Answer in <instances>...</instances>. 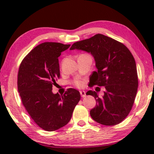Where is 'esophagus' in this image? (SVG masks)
Here are the masks:
<instances>
[{
	"label": "esophagus",
	"mask_w": 154,
	"mask_h": 154,
	"mask_svg": "<svg viewBox=\"0 0 154 154\" xmlns=\"http://www.w3.org/2000/svg\"><path fill=\"white\" fill-rule=\"evenodd\" d=\"M80 94H81L82 97H86V93L84 90H81V91H80Z\"/></svg>",
	"instance_id": "esophagus-1"
}]
</instances>
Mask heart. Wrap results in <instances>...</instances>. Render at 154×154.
<instances>
[{
	"label": "heart",
	"mask_w": 154,
	"mask_h": 154,
	"mask_svg": "<svg viewBox=\"0 0 154 154\" xmlns=\"http://www.w3.org/2000/svg\"><path fill=\"white\" fill-rule=\"evenodd\" d=\"M75 84L78 86V87H81V86H82V85H83V83H82L81 81H78L75 82Z\"/></svg>",
	"instance_id": "1"
}]
</instances>
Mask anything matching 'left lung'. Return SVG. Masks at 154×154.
<instances>
[{
  "label": "left lung",
  "instance_id": "obj_1",
  "mask_svg": "<svg viewBox=\"0 0 154 154\" xmlns=\"http://www.w3.org/2000/svg\"><path fill=\"white\" fill-rule=\"evenodd\" d=\"M70 50L93 57L97 71L92 74L90 84L105 88L102 97L97 91L86 93L96 100L90 111L92 119L104 125L121 123L129 114L137 92V71L131 52L123 43L100 33L73 43Z\"/></svg>",
  "mask_w": 154,
  "mask_h": 154
}]
</instances>
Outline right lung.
Segmentation results:
<instances>
[{"label": "right lung", "instance_id": "right-lung-1", "mask_svg": "<svg viewBox=\"0 0 154 154\" xmlns=\"http://www.w3.org/2000/svg\"><path fill=\"white\" fill-rule=\"evenodd\" d=\"M70 45L45 42L33 49L21 63L18 91L22 104L33 121L46 131L66 125L81 99L79 90L69 88L64 95L52 92L60 76L58 57Z\"/></svg>", "mask_w": 154, "mask_h": 154}]
</instances>
